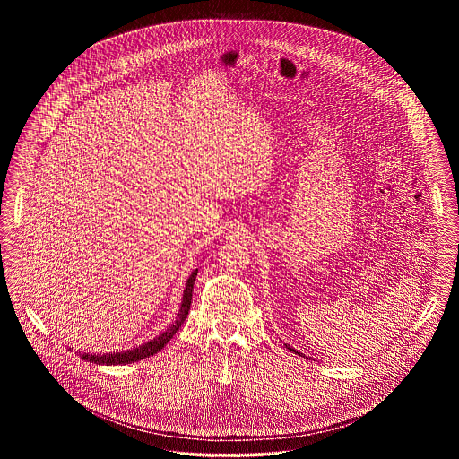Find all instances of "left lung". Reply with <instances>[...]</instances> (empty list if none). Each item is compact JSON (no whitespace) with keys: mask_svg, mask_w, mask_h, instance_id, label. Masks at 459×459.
Masks as SVG:
<instances>
[{"mask_svg":"<svg viewBox=\"0 0 459 459\" xmlns=\"http://www.w3.org/2000/svg\"><path fill=\"white\" fill-rule=\"evenodd\" d=\"M287 350H290V351H294V352H298V351L292 350V348H287ZM298 354H299V352H298Z\"/></svg>","mask_w":459,"mask_h":459,"instance_id":"8db88e82","label":"left lung"}]
</instances>
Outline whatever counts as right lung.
Segmentation results:
<instances>
[{"label":"right lung","mask_w":459,"mask_h":459,"mask_svg":"<svg viewBox=\"0 0 459 459\" xmlns=\"http://www.w3.org/2000/svg\"><path fill=\"white\" fill-rule=\"evenodd\" d=\"M197 268L191 273V277L187 279V284H186V290H184V298H182V305H180V311H178V316L172 324V327L167 328L161 335H158L153 341L135 348V350L126 351V352H113V354H103V356H96V354H82L81 358L86 359L89 363H96V365H127V363H134V361H139V359H144V358H150L156 354L158 351L163 350L167 346V342L172 339L175 335V332L178 330V327L186 322L187 318V313L191 309V301H193V285L196 281Z\"/></svg>","instance_id":"obj_1"}]
</instances>
